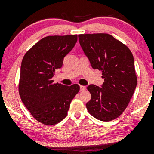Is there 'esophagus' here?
I'll return each mask as SVG.
<instances>
[{
	"label": "esophagus",
	"mask_w": 154,
	"mask_h": 154,
	"mask_svg": "<svg viewBox=\"0 0 154 154\" xmlns=\"http://www.w3.org/2000/svg\"><path fill=\"white\" fill-rule=\"evenodd\" d=\"M79 88H80V91H85V90H86V87H85V86H84V85H80V86H79Z\"/></svg>",
	"instance_id": "esophagus-1"
}]
</instances>
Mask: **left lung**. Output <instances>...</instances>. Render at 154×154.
<instances>
[{
	"instance_id": "1",
	"label": "left lung",
	"mask_w": 154,
	"mask_h": 154,
	"mask_svg": "<svg viewBox=\"0 0 154 154\" xmlns=\"http://www.w3.org/2000/svg\"><path fill=\"white\" fill-rule=\"evenodd\" d=\"M79 42L93 69L102 72L101 87L90 85L88 112L100 121L119 116L128 106L136 85L134 58L130 49L106 33L79 35Z\"/></svg>"
}]
</instances>
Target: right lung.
<instances>
[{
    "label": "right lung",
    "instance_id": "1",
    "mask_svg": "<svg viewBox=\"0 0 154 154\" xmlns=\"http://www.w3.org/2000/svg\"><path fill=\"white\" fill-rule=\"evenodd\" d=\"M77 35L48 36L35 44L21 64L19 93L35 119L46 125L60 122L67 115L79 85L54 83L55 69L62 66L63 58L73 48Z\"/></svg>",
    "mask_w": 154,
    "mask_h": 154
}]
</instances>
